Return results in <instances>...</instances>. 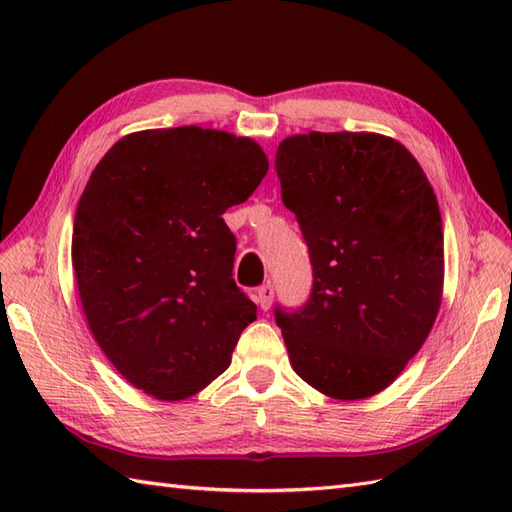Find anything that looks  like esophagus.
I'll return each mask as SVG.
<instances>
[{
  "mask_svg": "<svg viewBox=\"0 0 512 512\" xmlns=\"http://www.w3.org/2000/svg\"><path fill=\"white\" fill-rule=\"evenodd\" d=\"M273 295H275V286L270 284V281H266V284L259 286L255 290V299L259 303V308L262 310H268L270 308V301H273Z\"/></svg>",
  "mask_w": 512,
  "mask_h": 512,
  "instance_id": "esophagus-1",
  "label": "esophagus"
}]
</instances>
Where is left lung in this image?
Instances as JSON below:
<instances>
[{"label":"left lung","instance_id":"left-lung-1","mask_svg":"<svg viewBox=\"0 0 512 512\" xmlns=\"http://www.w3.org/2000/svg\"><path fill=\"white\" fill-rule=\"evenodd\" d=\"M275 169L312 264L308 301L275 306L290 363L325 396H374L418 354L438 317L436 193L418 160L380 134L290 136Z\"/></svg>","mask_w":512,"mask_h":512}]
</instances>
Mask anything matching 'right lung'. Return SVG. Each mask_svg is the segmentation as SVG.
<instances>
[{
	"label": "right lung",
	"mask_w": 512,
	"mask_h": 512,
	"mask_svg": "<svg viewBox=\"0 0 512 512\" xmlns=\"http://www.w3.org/2000/svg\"><path fill=\"white\" fill-rule=\"evenodd\" d=\"M266 171L250 138L193 125L129 134L92 171L74 215L76 286L96 343L145 394L209 385L257 319L222 213Z\"/></svg>",
	"instance_id": "1"
}]
</instances>
